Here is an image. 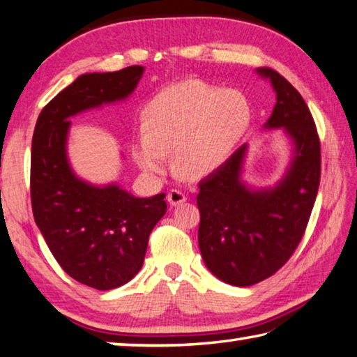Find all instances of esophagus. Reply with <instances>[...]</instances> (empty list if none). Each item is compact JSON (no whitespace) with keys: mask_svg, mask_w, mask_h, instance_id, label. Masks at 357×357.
I'll list each match as a JSON object with an SVG mask.
<instances>
[{"mask_svg":"<svg viewBox=\"0 0 357 357\" xmlns=\"http://www.w3.org/2000/svg\"><path fill=\"white\" fill-rule=\"evenodd\" d=\"M186 199H188L186 194L180 190H171L169 194H167V202H169L172 206L183 204V202H186Z\"/></svg>","mask_w":357,"mask_h":357,"instance_id":"esophagus-1","label":"esophagus"}]
</instances>
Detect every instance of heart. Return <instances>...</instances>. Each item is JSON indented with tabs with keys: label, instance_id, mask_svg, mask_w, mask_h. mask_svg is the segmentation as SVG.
Listing matches in <instances>:
<instances>
[{
	"label": "heart",
	"instance_id": "obj_1",
	"mask_svg": "<svg viewBox=\"0 0 357 357\" xmlns=\"http://www.w3.org/2000/svg\"><path fill=\"white\" fill-rule=\"evenodd\" d=\"M250 121V109L238 91H220L199 80L163 90L147 104L133 157L143 171L163 176L169 167L197 178L224 163Z\"/></svg>",
	"mask_w": 357,
	"mask_h": 357
}]
</instances>
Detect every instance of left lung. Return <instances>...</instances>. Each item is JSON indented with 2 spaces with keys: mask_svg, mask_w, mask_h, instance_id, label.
Segmentation results:
<instances>
[{
  "mask_svg": "<svg viewBox=\"0 0 357 357\" xmlns=\"http://www.w3.org/2000/svg\"><path fill=\"white\" fill-rule=\"evenodd\" d=\"M277 91L267 129L283 127L295 155L286 177L273 188L250 191L239 180L245 146L199 183V247L213 275L233 286L272 277L298 247L317 197L320 139L305 99L278 71L259 68Z\"/></svg>",
  "mask_w": 357,
  "mask_h": 357,
  "instance_id": "8db88e82",
  "label": "left lung"
}]
</instances>
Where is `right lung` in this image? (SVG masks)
I'll return each instance as SVG.
<instances>
[{
    "instance_id": "add662e5",
    "label": "right lung",
    "mask_w": 357,
    "mask_h": 357,
    "mask_svg": "<svg viewBox=\"0 0 357 357\" xmlns=\"http://www.w3.org/2000/svg\"><path fill=\"white\" fill-rule=\"evenodd\" d=\"M143 71L133 65L82 74L43 107L33 129V219L60 267L98 291L123 286L139 272L149 234L166 213V194L139 199L116 185L98 188L74 176L66 158L70 116L127 98Z\"/></svg>"
}]
</instances>
